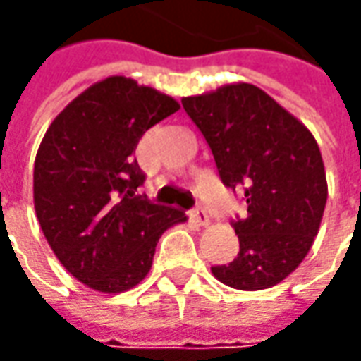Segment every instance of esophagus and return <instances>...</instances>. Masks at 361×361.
<instances>
[{
  "mask_svg": "<svg viewBox=\"0 0 361 361\" xmlns=\"http://www.w3.org/2000/svg\"><path fill=\"white\" fill-rule=\"evenodd\" d=\"M190 219L197 223V225H209V215H207V211L204 209H192L190 211Z\"/></svg>",
  "mask_w": 361,
  "mask_h": 361,
  "instance_id": "esophagus-1",
  "label": "esophagus"
}]
</instances>
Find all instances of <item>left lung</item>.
Here are the masks:
<instances>
[{"label": "left lung", "instance_id": "left-lung-1", "mask_svg": "<svg viewBox=\"0 0 361 361\" xmlns=\"http://www.w3.org/2000/svg\"><path fill=\"white\" fill-rule=\"evenodd\" d=\"M225 187L243 190L247 213L231 221L239 255L211 267L221 283L273 287L305 259L327 201L326 169L313 134L253 84L183 98Z\"/></svg>", "mask_w": 361, "mask_h": 361}]
</instances>
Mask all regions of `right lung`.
Here are the masks:
<instances>
[{"label": "right lung", "mask_w": 361, "mask_h": 361, "mask_svg": "<svg viewBox=\"0 0 361 361\" xmlns=\"http://www.w3.org/2000/svg\"><path fill=\"white\" fill-rule=\"evenodd\" d=\"M180 106L154 88L110 76L49 124L34 164V204L51 251L78 281L120 293L146 277L160 235L183 211L138 195L146 174L134 150Z\"/></svg>", "instance_id": "add662e5"}]
</instances>
